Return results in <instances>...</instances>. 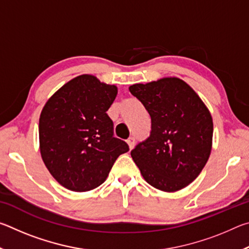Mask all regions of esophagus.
<instances>
[{"instance_id":"esophagus-1","label":"esophagus","mask_w":249,"mask_h":249,"mask_svg":"<svg viewBox=\"0 0 249 249\" xmlns=\"http://www.w3.org/2000/svg\"><path fill=\"white\" fill-rule=\"evenodd\" d=\"M127 145L129 147V149H132L134 145H135V138L134 137H129L127 140Z\"/></svg>"}]
</instances>
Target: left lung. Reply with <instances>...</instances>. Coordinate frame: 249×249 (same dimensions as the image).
I'll return each instance as SVG.
<instances>
[{"instance_id": "left-lung-1", "label": "left lung", "mask_w": 249, "mask_h": 249, "mask_svg": "<svg viewBox=\"0 0 249 249\" xmlns=\"http://www.w3.org/2000/svg\"><path fill=\"white\" fill-rule=\"evenodd\" d=\"M151 117L150 136L130 151L147 183L176 192L193 182L212 150L213 120L187 82L166 77L129 87Z\"/></svg>"}]
</instances>
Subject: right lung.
I'll return each mask as SVG.
<instances>
[{
  "label": "right lung",
  "mask_w": 249,
  "mask_h": 249,
  "mask_svg": "<svg viewBox=\"0 0 249 249\" xmlns=\"http://www.w3.org/2000/svg\"><path fill=\"white\" fill-rule=\"evenodd\" d=\"M117 95L114 84L78 75L50 96L39 116V150L46 168L62 187L93 190L107 180L115 160L128 151L113 136L107 111Z\"/></svg>",
  "instance_id": "right-lung-1"
}]
</instances>
